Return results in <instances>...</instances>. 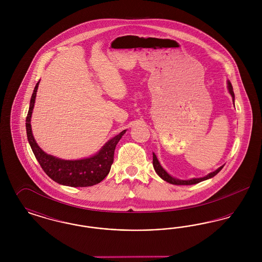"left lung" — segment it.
Returning <instances> with one entry per match:
<instances>
[{
    "label": "left lung",
    "instance_id": "8db88e82",
    "mask_svg": "<svg viewBox=\"0 0 262 262\" xmlns=\"http://www.w3.org/2000/svg\"><path fill=\"white\" fill-rule=\"evenodd\" d=\"M227 88H228V90H229V93L231 94V96H232V98H233V102H235V94H234L233 86H232L230 80H227ZM234 106H235V103H234ZM153 167H154L155 172H156V173L158 174V176H159L162 180H164V181H166V182H168V183H170V184H172V185L187 186V185H195V184H199V183L202 182V181L211 179L215 174H218V173L222 170V168L224 167V165L221 166V167H219V168H218L217 170H215L214 172H211V173H209V174H206V176H204V177H202V178H192V179H189V180H180V179H177V178L172 177V176L169 174V173L163 168L162 166H161V164L158 161V159H157L155 153H153Z\"/></svg>",
    "mask_w": 262,
    "mask_h": 262
}]
</instances>
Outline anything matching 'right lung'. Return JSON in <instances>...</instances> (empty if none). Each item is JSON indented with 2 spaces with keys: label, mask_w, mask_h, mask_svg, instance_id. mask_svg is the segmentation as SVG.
<instances>
[{
  "label": "right lung",
  "mask_w": 262,
  "mask_h": 262,
  "mask_svg": "<svg viewBox=\"0 0 262 262\" xmlns=\"http://www.w3.org/2000/svg\"><path fill=\"white\" fill-rule=\"evenodd\" d=\"M39 82L40 80L36 83L30 99L25 126L28 142L40 166L53 181L62 186L84 187L99 184L109 174L114 161L116 145L125 135L126 129H124L116 137L109 139L97 153L88 158L78 160H64L47 154L39 147L33 137L30 124Z\"/></svg>",
  "instance_id": "1"
}]
</instances>
